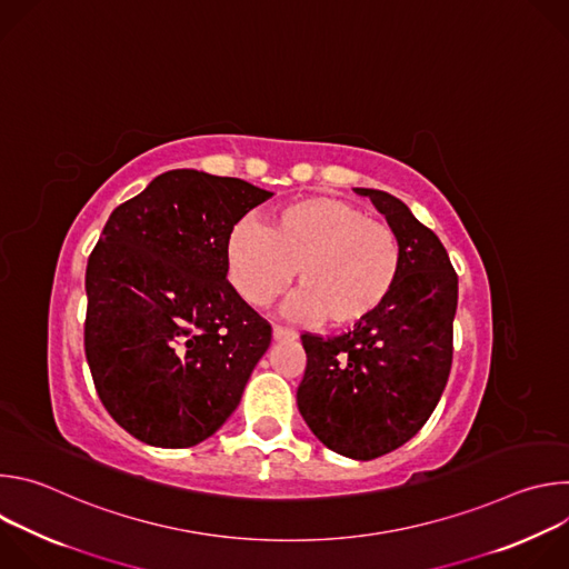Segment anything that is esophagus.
<instances>
[{"label":"esophagus","mask_w":569,"mask_h":569,"mask_svg":"<svg viewBox=\"0 0 569 569\" xmlns=\"http://www.w3.org/2000/svg\"><path fill=\"white\" fill-rule=\"evenodd\" d=\"M272 336H274V340H277V342H292V340L297 338V333H295V331L283 329V327H274V329H272Z\"/></svg>","instance_id":"obj_1"}]
</instances>
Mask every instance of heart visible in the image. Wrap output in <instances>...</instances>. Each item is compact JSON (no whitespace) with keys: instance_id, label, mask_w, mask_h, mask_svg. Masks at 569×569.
Masks as SVG:
<instances>
[{"instance_id":"obj_1","label":"heart","mask_w":569,"mask_h":569,"mask_svg":"<svg viewBox=\"0 0 569 569\" xmlns=\"http://www.w3.org/2000/svg\"><path fill=\"white\" fill-rule=\"evenodd\" d=\"M396 231L349 200L299 198L274 209L268 227L240 220L224 246L229 283L252 306L279 299L297 272L292 315L333 329L356 327L391 297L400 274Z\"/></svg>"}]
</instances>
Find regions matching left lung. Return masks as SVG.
I'll return each instance as SVG.
<instances>
[{
    "label": "left lung",
    "instance_id": "8db88e82",
    "mask_svg": "<svg viewBox=\"0 0 569 569\" xmlns=\"http://www.w3.org/2000/svg\"><path fill=\"white\" fill-rule=\"evenodd\" d=\"M400 242L391 297L347 333H301L306 371L297 405L312 435L351 459H376L408 443L430 419L452 367L457 272L432 229L398 198L356 189Z\"/></svg>",
    "mask_w": 569,
    "mask_h": 569
}]
</instances>
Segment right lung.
I'll return each mask as SVG.
<instances>
[{
    "instance_id": "1",
    "label": "right lung",
    "mask_w": 569,
    "mask_h": 569,
    "mask_svg": "<svg viewBox=\"0 0 569 569\" xmlns=\"http://www.w3.org/2000/svg\"><path fill=\"white\" fill-rule=\"evenodd\" d=\"M270 196L182 169L108 218L86 272V356L106 410L134 439L191 448L238 408L272 327L227 281L224 246Z\"/></svg>"
}]
</instances>
